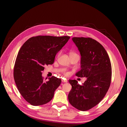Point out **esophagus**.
I'll use <instances>...</instances> for the list:
<instances>
[{
  "label": "esophagus",
  "mask_w": 127,
  "mask_h": 127,
  "mask_svg": "<svg viewBox=\"0 0 127 127\" xmlns=\"http://www.w3.org/2000/svg\"><path fill=\"white\" fill-rule=\"evenodd\" d=\"M62 82H64V83H66L67 82V80H62Z\"/></svg>",
  "instance_id": "obj_1"
}]
</instances>
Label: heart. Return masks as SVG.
<instances>
[{
    "mask_svg": "<svg viewBox=\"0 0 127 127\" xmlns=\"http://www.w3.org/2000/svg\"><path fill=\"white\" fill-rule=\"evenodd\" d=\"M73 54H75V53H73V52H70V53H69V55Z\"/></svg>",
    "mask_w": 127,
    "mask_h": 127,
    "instance_id": "obj_1",
    "label": "heart"
}]
</instances>
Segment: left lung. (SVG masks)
Masks as SVG:
<instances>
[{"instance_id":"obj_1","label":"left lung","mask_w":127,"mask_h":127,"mask_svg":"<svg viewBox=\"0 0 127 127\" xmlns=\"http://www.w3.org/2000/svg\"><path fill=\"white\" fill-rule=\"evenodd\" d=\"M81 55V70L76 76L86 77L82 85L69 79L68 100L75 108L86 111L97 105L106 95L111 78L110 60L104 47L91 38L73 37Z\"/></svg>"}]
</instances>
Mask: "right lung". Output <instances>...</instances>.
<instances>
[{"label":"right lung","mask_w":127,"mask_h":127,"mask_svg":"<svg viewBox=\"0 0 127 127\" xmlns=\"http://www.w3.org/2000/svg\"><path fill=\"white\" fill-rule=\"evenodd\" d=\"M70 38L69 36H38L26 41L17 55L14 79L19 92L33 106L45 104L52 99L61 83L55 77L44 79V66L53 64L57 54Z\"/></svg>","instance_id":"right-lung-1"}]
</instances>
